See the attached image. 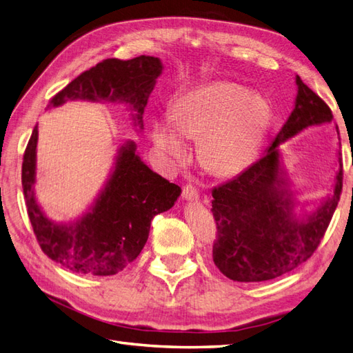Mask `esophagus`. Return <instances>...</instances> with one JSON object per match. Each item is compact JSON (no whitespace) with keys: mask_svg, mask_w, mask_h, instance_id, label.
<instances>
[{"mask_svg":"<svg viewBox=\"0 0 353 353\" xmlns=\"http://www.w3.org/2000/svg\"><path fill=\"white\" fill-rule=\"evenodd\" d=\"M182 197L185 200H199V191L192 183H186L182 190Z\"/></svg>","mask_w":353,"mask_h":353,"instance_id":"34e87169","label":"esophagus"}]
</instances>
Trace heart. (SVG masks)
Segmentation results:
<instances>
[{
	"label": "heart",
	"mask_w": 353,
	"mask_h": 353,
	"mask_svg": "<svg viewBox=\"0 0 353 353\" xmlns=\"http://www.w3.org/2000/svg\"><path fill=\"white\" fill-rule=\"evenodd\" d=\"M270 124V109L258 95L229 81H211L179 97L171 119L153 125L162 153L182 161L188 148L181 134L200 139V159L215 176H234L256 157Z\"/></svg>",
	"instance_id": "b5f03b06"
}]
</instances>
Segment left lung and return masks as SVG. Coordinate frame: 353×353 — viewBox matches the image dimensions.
Instances as JSON below:
<instances>
[{
	"mask_svg": "<svg viewBox=\"0 0 353 353\" xmlns=\"http://www.w3.org/2000/svg\"><path fill=\"white\" fill-rule=\"evenodd\" d=\"M296 83V106L267 154L235 179L212 190V215L216 224L212 259L232 281H270L308 261L325 236L340 201L341 161L332 197L305 220L296 219L290 192L282 188L277 150L281 142L306 127L332 121L327 104L299 76Z\"/></svg>",
	"mask_w": 353,
	"mask_h": 353,
	"instance_id": "1",
	"label": "left lung"
}]
</instances>
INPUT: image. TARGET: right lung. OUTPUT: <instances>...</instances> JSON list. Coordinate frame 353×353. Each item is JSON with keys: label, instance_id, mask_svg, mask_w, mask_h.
I'll return each mask as SVG.
<instances>
[{"label": "right lung", "instance_id": "add662e5", "mask_svg": "<svg viewBox=\"0 0 353 353\" xmlns=\"http://www.w3.org/2000/svg\"><path fill=\"white\" fill-rule=\"evenodd\" d=\"M162 71L157 57L139 56L130 61L106 59L81 72L48 103L61 106L68 100H121L137 110L138 124L156 79ZM37 129L34 127L22 157V190L27 214L42 252L74 273L112 276L138 258L147 243L150 224L168 211L182 190L153 172L127 142L115 171L92 209L80 221L54 224L37 206L33 196Z\"/></svg>", "mask_w": 353, "mask_h": 353}]
</instances>
